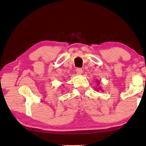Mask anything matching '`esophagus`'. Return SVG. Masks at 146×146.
<instances>
[{
    "label": "esophagus",
    "mask_w": 146,
    "mask_h": 146,
    "mask_svg": "<svg viewBox=\"0 0 146 146\" xmlns=\"http://www.w3.org/2000/svg\"><path fill=\"white\" fill-rule=\"evenodd\" d=\"M76 72L78 75H81V74L83 73V70H82V68H77L76 70Z\"/></svg>",
    "instance_id": "1"
}]
</instances>
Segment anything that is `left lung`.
Wrapping results in <instances>:
<instances>
[{
    "label": "left lung",
    "mask_w": 146,
    "mask_h": 146,
    "mask_svg": "<svg viewBox=\"0 0 146 146\" xmlns=\"http://www.w3.org/2000/svg\"><path fill=\"white\" fill-rule=\"evenodd\" d=\"M98 86H99V84H100V82L98 81ZM99 89H100V90H102V87H98V88L97 89V91H99Z\"/></svg>",
    "instance_id": "left-lung-1"
}]
</instances>
